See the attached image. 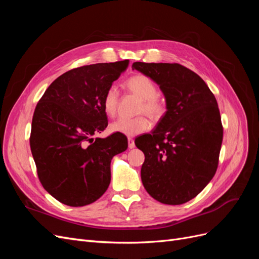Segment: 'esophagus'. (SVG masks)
Returning a JSON list of instances; mask_svg holds the SVG:
<instances>
[{
  "label": "esophagus",
  "mask_w": 259,
  "mask_h": 259,
  "mask_svg": "<svg viewBox=\"0 0 259 259\" xmlns=\"http://www.w3.org/2000/svg\"><path fill=\"white\" fill-rule=\"evenodd\" d=\"M127 140H128V148H130V149L135 148V143H134V140H133V138L128 137Z\"/></svg>",
  "instance_id": "1"
}]
</instances>
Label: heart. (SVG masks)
Wrapping results in <instances>:
<instances>
[{"instance_id": "obj_1", "label": "heart", "mask_w": 259, "mask_h": 259, "mask_svg": "<svg viewBox=\"0 0 259 259\" xmlns=\"http://www.w3.org/2000/svg\"><path fill=\"white\" fill-rule=\"evenodd\" d=\"M126 86L132 93H134L136 96L142 99V104L138 108L139 112L144 111L153 119L162 115L164 112V105L162 100L156 96L158 88L150 77L145 74L133 75L126 81ZM117 100H119V92H117L116 86H109L103 99L104 111L108 116H113L115 114ZM149 127H150V122L144 115L131 117V119L121 117L110 125L111 132L130 137L142 134L148 131Z\"/></svg>"}]
</instances>
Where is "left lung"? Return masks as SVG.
<instances>
[{"instance_id": "left-lung-1", "label": "left lung", "mask_w": 259, "mask_h": 259, "mask_svg": "<svg viewBox=\"0 0 259 259\" xmlns=\"http://www.w3.org/2000/svg\"><path fill=\"white\" fill-rule=\"evenodd\" d=\"M132 68L160 85L167 109L151 134L135 142L145 153L143 185L156 201L184 204L204 189L218 166L224 128L216 98L179 64L136 61Z\"/></svg>"}]
</instances>
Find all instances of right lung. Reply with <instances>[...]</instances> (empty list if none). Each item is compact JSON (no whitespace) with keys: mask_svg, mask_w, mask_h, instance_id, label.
Segmentation results:
<instances>
[{"mask_svg":"<svg viewBox=\"0 0 259 259\" xmlns=\"http://www.w3.org/2000/svg\"><path fill=\"white\" fill-rule=\"evenodd\" d=\"M128 60L83 66L55 80L35 107L30 148L44 189L69 206L98 200L111 180L113 156L127 149L125 135L93 136L108 125L103 99Z\"/></svg>","mask_w":259,"mask_h":259,"instance_id":"add662e5","label":"right lung"}]
</instances>
